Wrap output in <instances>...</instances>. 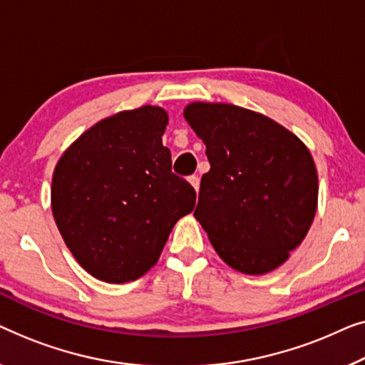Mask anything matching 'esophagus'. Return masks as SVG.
<instances>
[{
	"mask_svg": "<svg viewBox=\"0 0 365 365\" xmlns=\"http://www.w3.org/2000/svg\"><path fill=\"white\" fill-rule=\"evenodd\" d=\"M188 182L192 183V187L197 190V193H198V190H200V178H198V175H192L188 178Z\"/></svg>",
	"mask_w": 365,
	"mask_h": 365,
	"instance_id": "esophagus-1",
	"label": "esophagus"
}]
</instances>
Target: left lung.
Listing matches in <instances>:
<instances>
[{
    "mask_svg": "<svg viewBox=\"0 0 365 365\" xmlns=\"http://www.w3.org/2000/svg\"><path fill=\"white\" fill-rule=\"evenodd\" d=\"M183 115L210 162L195 218L233 269H276L316 215L319 187L307 147L269 117L233 104L192 102Z\"/></svg>",
    "mask_w": 365,
    "mask_h": 365,
    "instance_id": "left-lung-1",
    "label": "left lung"
}]
</instances>
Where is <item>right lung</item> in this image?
<instances>
[{
    "label": "right lung",
    "mask_w": 365,
    "mask_h": 365,
    "mask_svg": "<svg viewBox=\"0 0 365 365\" xmlns=\"http://www.w3.org/2000/svg\"><path fill=\"white\" fill-rule=\"evenodd\" d=\"M168 115L142 106L97 122L54 168L51 207L76 261L106 283H129L160 258L197 193L172 173Z\"/></svg>",
    "instance_id": "obj_1"
}]
</instances>
